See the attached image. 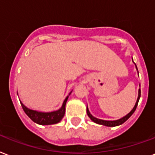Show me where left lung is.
I'll use <instances>...</instances> for the list:
<instances>
[{"label":"left lung","instance_id":"8db88e82","mask_svg":"<svg viewBox=\"0 0 155 155\" xmlns=\"http://www.w3.org/2000/svg\"><path fill=\"white\" fill-rule=\"evenodd\" d=\"M133 63H134V62H133ZM134 64H135V63H134ZM136 68H137V66H136ZM137 72H138V71H137ZM140 97V89L139 88V90H138V97L137 99L135 106H134V107L133 108V110H132L128 114H126L125 116L122 117L121 119H119V120H104L97 119V118H96V117H94L92 115V114H91L90 112H89V110H88V106H87V114H88V116L90 118V120H92V121H93L94 123H96V124H97L104 125V126H106V127H116V126L123 124H124L125 121H127L130 117H131V115L134 113V111L136 110V108H137V106L138 101H139Z\"/></svg>","mask_w":155,"mask_h":155}]
</instances>
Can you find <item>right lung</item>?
<instances>
[{
  "label": "right lung",
  "instance_id": "right-lung-1",
  "mask_svg": "<svg viewBox=\"0 0 155 155\" xmlns=\"http://www.w3.org/2000/svg\"><path fill=\"white\" fill-rule=\"evenodd\" d=\"M71 92L69 93V95L71 93ZM69 95L65 98L61 108H59L57 110L50 112H43L35 110H31L27 107L26 106H24V104L22 103V101H20V103H21V106H22L24 112L31 120H32L33 122L41 125L55 124H58V123L60 122L62 120L63 116H64L65 110H66V103H67V99L69 97Z\"/></svg>",
  "mask_w": 155,
  "mask_h": 155
}]
</instances>
